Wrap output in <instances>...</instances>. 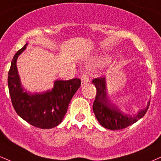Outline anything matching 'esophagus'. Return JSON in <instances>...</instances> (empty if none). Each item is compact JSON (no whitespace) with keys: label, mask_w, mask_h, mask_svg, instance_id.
<instances>
[{"label":"esophagus","mask_w":161,"mask_h":161,"mask_svg":"<svg viewBox=\"0 0 161 161\" xmlns=\"http://www.w3.org/2000/svg\"><path fill=\"white\" fill-rule=\"evenodd\" d=\"M81 79H82V85L85 86V85L88 84L90 82V79H89L88 75L87 73H83L82 76H81Z\"/></svg>","instance_id":"obj_1"}]
</instances>
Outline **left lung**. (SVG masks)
I'll list each match as a JSON object with an SVG mask.
<instances>
[{"label": "left lung", "mask_w": 161, "mask_h": 161, "mask_svg": "<svg viewBox=\"0 0 161 161\" xmlns=\"http://www.w3.org/2000/svg\"><path fill=\"white\" fill-rule=\"evenodd\" d=\"M92 83L97 88L96 97L93 104V111L97 121L105 128L112 130L124 129L136 122L146 115L150 101L148 103L146 107L141 109L136 115H130L125 114L109 100V96L106 92L105 77L94 79Z\"/></svg>", "instance_id": "1"}]
</instances>
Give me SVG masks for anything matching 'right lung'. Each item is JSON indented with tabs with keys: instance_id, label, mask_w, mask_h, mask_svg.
Returning <instances> with one entry per match:
<instances>
[{
	"instance_id": "obj_1",
	"label": "right lung",
	"mask_w": 161,
	"mask_h": 161,
	"mask_svg": "<svg viewBox=\"0 0 161 161\" xmlns=\"http://www.w3.org/2000/svg\"><path fill=\"white\" fill-rule=\"evenodd\" d=\"M25 44L15 53L8 73V87L16 113L25 121L41 129H50L61 122L69 103L81 86L79 79L56 80L51 91L31 93L23 88L17 70L16 61L26 49Z\"/></svg>"
}]
</instances>
